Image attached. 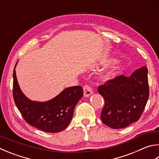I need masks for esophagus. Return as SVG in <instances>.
Instances as JSON below:
<instances>
[{
  "mask_svg": "<svg viewBox=\"0 0 159 159\" xmlns=\"http://www.w3.org/2000/svg\"><path fill=\"white\" fill-rule=\"evenodd\" d=\"M83 92H84V96L85 97H88L93 93L92 88L89 85H85L83 86Z\"/></svg>",
  "mask_w": 159,
  "mask_h": 159,
  "instance_id": "obj_1",
  "label": "esophagus"
}]
</instances>
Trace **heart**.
<instances>
[{
	"instance_id": "heart-1",
	"label": "heart",
	"mask_w": 159,
	"mask_h": 159,
	"mask_svg": "<svg viewBox=\"0 0 159 159\" xmlns=\"http://www.w3.org/2000/svg\"><path fill=\"white\" fill-rule=\"evenodd\" d=\"M116 62H117L116 58H114V57H106L105 59H103L102 61L100 62V64L103 66H108L111 64H113V63H115ZM117 73H118L117 66H112L109 70H108L104 74H103V79H105L106 80L112 79V78H114L115 76H116Z\"/></svg>"
}]
</instances>
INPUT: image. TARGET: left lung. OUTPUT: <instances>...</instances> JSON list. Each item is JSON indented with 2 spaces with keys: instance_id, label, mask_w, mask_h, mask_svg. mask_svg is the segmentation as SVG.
Returning <instances> with one entry per match:
<instances>
[{
  "instance_id": "8db88e82",
  "label": "left lung",
  "mask_w": 159,
  "mask_h": 159,
  "mask_svg": "<svg viewBox=\"0 0 159 159\" xmlns=\"http://www.w3.org/2000/svg\"><path fill=\"white\" fill-rule=\"evenodd\" d=\"M148 73L144 66L130 76H117L98 87L105 101L101 113L104 125L118 129L139 120L149 98Z\"/></svg>"
}]
</instances>
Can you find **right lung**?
I'll list each match as a JSON object with an SVG mask.
<instances>
[{"instance_id":"1","label":"right lung","mask_w":159,"mask_h":159,"mask_svg":"<svg viewBox=\"0 0 159 159\" xmlns=\"http://www.w3.org/2000/svg\"><path fill=\"white\" fill-rule=\"evenodd\" d=\"M13 72V97L17 108L28 124L43 131L60 132L67 128L74 114L75 106L83 95L81 86L65 89L49 101L34 102L28 99L20 89L15 67Z\"/></svg>"}]
</instances>
